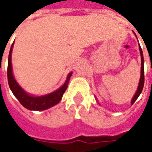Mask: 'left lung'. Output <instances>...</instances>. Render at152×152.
Returning <instances> with one entry per match:
<instances>
[{
	"label": "left lung",
	"instance_id": "1",
	"mask_svg": "<svg viewBox=\"0 0 152 152\" xmlns=\"http://www.w3.org/2000/svg\"><path fill=\"white\" fill-rule=\"evenodd\" d=\"M140 49V56H141V72H140V83H139V86H138V89L134 96L133 97L131 101V104L133 105L134 102L137 100V98L139 97V96L140 95V93L142 92V90H143L144 87V82H145V76H144V57H143V52H142V50H141V47L140 46L139 47Z\"/></svg>",
	"mask_w": 152,
	"mask_h": 152
}]
</instances>
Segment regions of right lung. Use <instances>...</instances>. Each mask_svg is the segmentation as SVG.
Wrapping results in <instances>:
<instances>
[{
    "label": "right lung",
    "mask_w": 152,
    "mask_h": 152,
    "mask_svg": "<svg viewBox=\"0 0 152 152\" xmlns=\"http://www.w3.org/2000/svg\"><path fill=\"white\" fill-rule=\"evenodd\" d=\"M13 43L11 46L10 52L8 56V66H7V79H8L9 87L12 92L13 93L16 98L18 100V102L27 109L28 110H34V111H43L45 109L51 107L56 105L58 102L61 101V97L63 96L65 91L67 90V85L69 82L70 77L72 73L67 75V80L65 84L52 93L48 95H45L43 96H33L28 95L27 92L23 91L21 88L12 74V51Z\"/></svg>",
    "instance_id": "obj_1"
}]
</instances>
